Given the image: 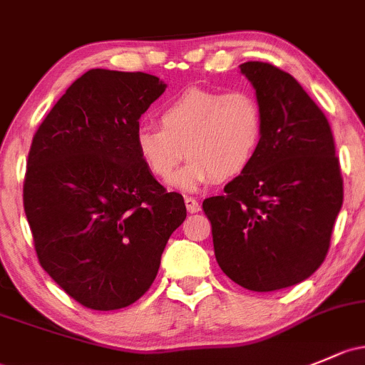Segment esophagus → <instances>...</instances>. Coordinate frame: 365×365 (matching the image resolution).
I'll list each match as a JSON object with an SVG mask.
<instances>
[{"mask_svg": "<svg viewBox=\"0 0 365 365\" xmlns=\"http://www.w3.org/2000/svg\"><path fill=\"white\" fill-rule=\"evenodd\" d=\"M185 206H187V212L189 213H197L199 210H201L199 202L195 201L194 197H190V195H185Z\"/></svg>", "mask_w": 365, "mask_h": 365, "instance_id": "1", "label": "esophagus"}]
</instances>
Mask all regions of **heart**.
<instances>
[{"label": "heart", "instance_id": "obj_1", "mask_svg": "<svg viewBox=\"0 0 365 365\" xmlns=\"http://www.w3.org/2000/svg\"><path fill=\"white\" fill-rule=\"evenodd\" d=\"M159 124L136 129V152L159 180L170 178L189 157L173 178V185L183 190L240 176L255 159L264 134L262 110L247 91L189 87L160 108Z\"/></svg>", "mask_w": 365, "mask_h": 365}]
</instances>
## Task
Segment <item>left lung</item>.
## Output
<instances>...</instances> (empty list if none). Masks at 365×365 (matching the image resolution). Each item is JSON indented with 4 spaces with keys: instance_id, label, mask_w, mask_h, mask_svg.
<instances>
[{
    "instance_id": "obj_1",
    "label": "left lung",
    "mask_w": 365,
    "mask_h": 365,
    "mask_svg": "<svg viewBox=\"0 0 365 365\" xmlns=\"http://www.w3.org/2000/svg\"><path fill=\"white\" fill-rule=\"evenodd\" d=\"M262 110L264 134L248 170L202 201L217 262L253 292L287 289L325 260L343 205L327 117L297 80L269 63L241 64Z\"/></svg>"
}]
</instances>
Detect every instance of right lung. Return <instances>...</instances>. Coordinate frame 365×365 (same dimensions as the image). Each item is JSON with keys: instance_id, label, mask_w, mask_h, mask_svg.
Instances as JSON below:
<instances>
[{"instance_id": "obj_1", "label": "right lung", "mask_w": 365, "mask_h": 365, "mask_svg": "<svg viewBox=\"0 0 365 365\" xmlns=\"http://www.w3.org/2000/svg\"><path fill=\"white\" fill-rule=\"evenodd\" d=\"M164 91L148 73L89 70L33 136L22 201L34 250L86 308L136 302L187 217L182 195L153 178L134 143L138 120Z\"/></svg>"}]
</instances>
